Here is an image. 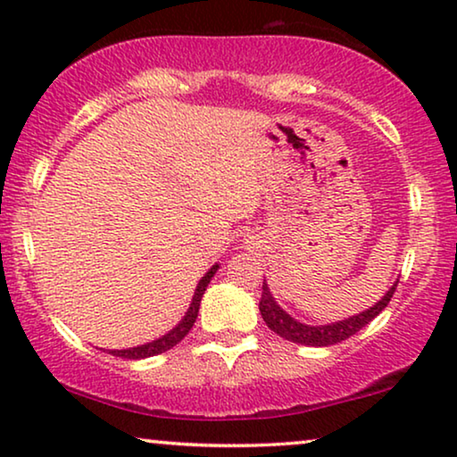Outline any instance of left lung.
<instances>
[{
	"label": "left lung",
	"mask_w": 457,
	"mask_h": 457,
	"mask_svg": "<svg viewBox=\"0 0 457 457\" xmlns=\"http://www.w3.org/2000/svg\"><path fill=\"white\" fill-rule=\"evenodd\" d=\"M397 283L399 280H395L393 287H389V291H386L385 295L372 305V308L360 312V314H355V316H349V318H345V320L312 327V324H303V322L295 320L291 314H287V312L277 303V299L272 297L270 287H268V283L264 280V285H262L260 314H262V318H264V322L268 324V328L274 330V333H277L278 337H283V339H287V341L299 343V345L328 347V345H335V343L349 339V337L364 328L368 322H372L374 318H377L380 312L386 308V303L391 302Z\"/></svg>",
	"instance_id": "obj_1"
}]
</instances>
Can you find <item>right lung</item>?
<instances>
[{"instance_id":"obj_1","label":"right lung","mask_w":457,"mask_h":457,"mask_svg":"<svg viewBox=\"0 0 457 457\" xmlns=\"http://www.w3.org/2000/svg\"><path fill=\"white\" fill-rule=\"evenodd\" d=\"M218 268H220V266L214 264L208 272L204 274L202 280L197 283L195 295H193V299H191L189 310L185 312V316L180 318V322L172 330H168V333L162 335L160 339L145 343V345H137V347H129V349H108V353L116 355V358H124V360H143V358H152V355L164 353V352H168V349H172L174 345H177L179 341H183L187 333H189V330L193 328V324H195L199 303H202L204 293H205V289H208L210 280L216 274Z\"/></svg>"}]
</instances>
